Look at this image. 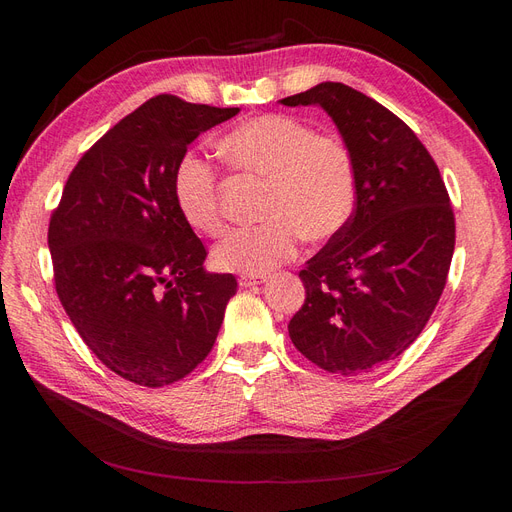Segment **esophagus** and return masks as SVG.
<instances>
[{"label": "esophagus", "instance_id": "34e87169", "mask_svg": "<svg viewBox=\"0 0 512 512\" xmlns=\"http://www.w3.org/2000/svg\"><path fill=\"white\" fill-rule=\"evenodd\" d=\"M267 280H269L267 273H243V275H239V286L247 288V286H256V284H262Z\"/></svg>", "mask_w": 512, "mask_h": 512}]
</instances>
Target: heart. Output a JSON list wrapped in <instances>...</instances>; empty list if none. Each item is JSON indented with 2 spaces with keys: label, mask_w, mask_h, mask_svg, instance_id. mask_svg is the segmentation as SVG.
<instances>
[{
  "label": "heart",
  "mask_w": 512,
  "mask_h": 512,
  "mask_svg": "<svg viewBox=\"0 0 512 512\" xmlns=\"http://www.w3.org/2000/svg\"><path fill=\"white\" fill-rule=\"evenodd\" d=\"M226 162L243 175L267 181L262 222L239 228L215 247L224 271L267 273L299 252L303 235L327 241L356 209L359 177L352 151L335 134H322L286 113L256 115L220 138ZM175 203L192 230L220 237L226 215L215 166L194 151L183 153L173 170Z\"/></svg>",
  "instance_id": "heart-1"
}]
</instances>
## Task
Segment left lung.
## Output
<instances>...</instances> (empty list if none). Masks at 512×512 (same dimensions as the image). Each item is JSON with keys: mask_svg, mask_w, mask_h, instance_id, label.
I'll list each match as a JSON object with an SVG mask.
<instances>
[{"mask_svg": "<svg viewBox=\"0 0 512 512\" xmlns=\"http://www.w3.org/2000/svg\"><path fill=\"white\" fill-rule=\"evenodd\" d=\"M282 104L322 106L356 164V209L299 273L305 303L288 322L307 361L356 376L397 359L436 309L455 252L451 198L418 136L361 91L320 83Z\"/></svg>", "mask_w": 512, "mask_h": 512, "instance_id": "8db88e82", "label": "left lung"}]
</instances>
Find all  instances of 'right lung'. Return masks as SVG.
<instances>
[{
  "mask_svg": "<svg viewBox=\"0 0 512 512\" xmlns=\"http://www.w3.org/2000/svg\"><path fill=\"white\" fill-rule=\"evenodd\" d=\"M239 108L160 94L123 117L76 162L51 213L53 280L74 329L123 380L158 389L203 363L237 292L205 273L173 170L194 138Z\"/></svg>",
  "mask_w": 512,
  "mask_h": 512,
  "instance_id": "1",
  "label": "right lung"
}]
</instances>
